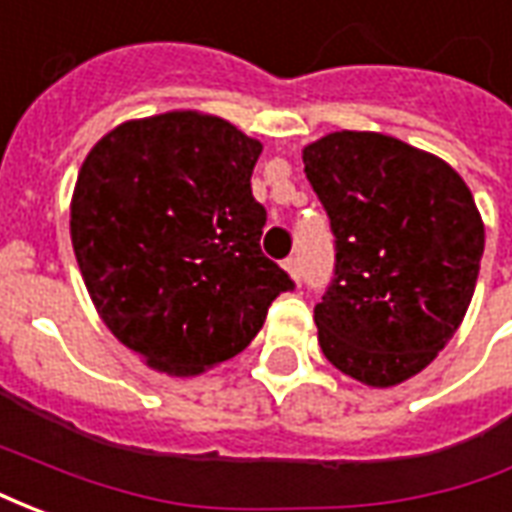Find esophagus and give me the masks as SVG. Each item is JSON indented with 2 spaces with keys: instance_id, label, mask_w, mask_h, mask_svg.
Here are the masks:
<instances>
[{
  "instance_id": "esophagus-1",
  "label": "esophagus",
  "mask_w": 512,
  "mask_h": 512,
  "mask_svg": "<svg viewBox=\"0 0 512 512\" xmlns=\"http://www.w3.org/2000/svg\"><path fill=\"white\" fill-rule=\"evenodd\" d=\"M282 266H285V271H288L290 277L296 279V285H301V263H299V257H288V260H285Z\"/></svg>"
}]
</instances>
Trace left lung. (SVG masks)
I'll list each match as a JSON object with an SVG mask.
<instances>
[{
    "instance_id": "left-lung-1",
    "label": "left lung",
    "mask_w": 512,
    "mask_h": 512,
    "mask_svg": "<svg viewBox=\"0 0 512 512\" xmlns=\"http://www.w3.org/2000/svg\"><path fill=\"white\" fill-rule=\"evenodd\" d=\"M334 235L332 282L315 304L323 356L370 386L428 367L458 332L485 249L483 219L441 158L370 131L304 147Z\"/></svg>"
}]
</instances>
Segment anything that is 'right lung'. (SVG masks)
Instances as JSON below:
<instances>
[{
    "label": "right lung",
    "instance_id": "right-lung-1",
    "mask_svg": "<svg viewBox=\"0 0 512 512\" xmlns=\"http://www.w3.org/2000/svg\"><path fill=\"white\" fill-rule=\"evenodd\" d=\"M260 150L222 117L169 112L117 126L84 158L71 205L84 285L117 340L164 373L241 354L296 288L260 249Z\"/></svg>",
    "mask_w": 512,
    "mask_h": 512
}]
</instances>
